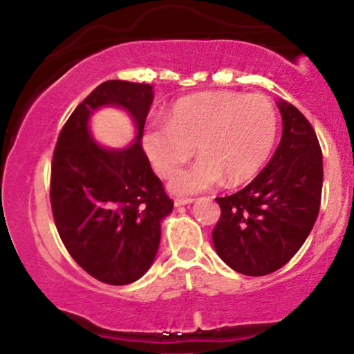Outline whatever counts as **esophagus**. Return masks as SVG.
<instances>
[{
	"mask_svg": "<svg viewBox=\"0 0 354 354\" xmlns=\"http://www.w3.org/2000/svg\"><path fill=\"white\" fill-rule=\"evenodd\" d=\"M193 201H194L193 198H176V200H174V206H176V208H180V206L191 205Z\"/></svg>",
	"mask_w": 354,
	"mask_h": 354,
	"instance_id": "1",
	"label": "esophagus"
}]
</instances>
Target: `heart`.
<instances>
[{
	"mask_svg": "<svg viewBox=\"0 0 354 354\" xmlns=\"http://www.w3.org/2000/svg\"><path fill=\"white\" fill-rule=\"evenodd\" d=\"M278 118L265 95L205 91L171 106L168 121L143 133V149L160 176H171L193 156L200 160L169 183L174 194L189 196L219 185L253 178L274 148Z\"/></svg>",
	"mask_w": 354,
	"mask_h": 354,
	"instance_id": "heart-1",
	"label": "heart"
}]
</instances>
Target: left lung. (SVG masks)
Wrapping results in <instances>:
<instances>
[{"label": "left lung", "instance_id": "left-lung-1", "mask_svg": "<svg viewBox=\"0 0 354 354\" xmlns=\"http://www.w3.org/2000/svg\"><path fill=\"white\" fill-rule=\"evenodd\" d=\"M278 148L261 173L238 193L216 198L213 230L219 258L238 273L265 276L286 265L306 241L319 213L323 154L310 121L284 100Z\"/></svg>", "mask_w": 354, "mask_h": 354}]
</instances>
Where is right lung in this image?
I'll return each instance as SVG.
<instances>
[{
    "mask_svg": "<svg viewBox=\"0 0 354 354\" xmlns=\"http://www.w3.org/2000/svg\"><path fill=\"white\" fill-rule=\"evenodd\" d=\"M153 86L111 80L93 89L61 129L51 165L56 228L78 265L108 284H129L153 265L161 221L173 211L141 146ZM101 107H120L136 124L126 149L94 140L88 121Z\"/></svg>",
    "mask_w": 354,
    "mask_h": 354,
    "instance_id": "add662e5",
    "label": "right lung"
}]
</instances>
